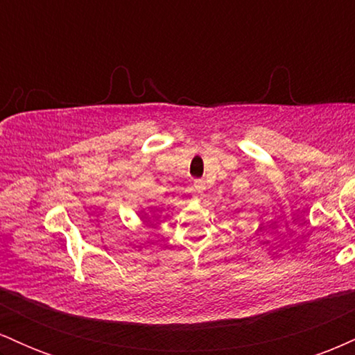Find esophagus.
Wrapping results in <instances>:
<instances>
[{
  "instance_id": "34e87169",
  "label": "esophagus",
  "mask_w": 355,
  "mask_h": 355,
  "mask_svg": "<svg viewBox=\"0 0 355 355\" xmlns=\"http://www.w3.org/2000/svg\"><path fill=\"white\" fill-rule=\"evenodd\" d=\"M193 189H195V191H198V193H203V191H205V189H207L205 182H203V180H195L193 182Z\"/></svg>"
}]
</instances>
